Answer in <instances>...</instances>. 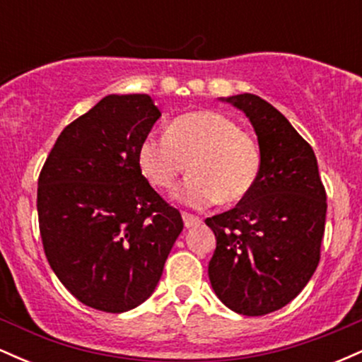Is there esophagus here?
I'll return each mask as SVG.
<instances>
[{
  "instance_id": "obj_1",
  "label": "esophagus",
  "mask_w": 362,
  "mask_h": 362,
  "mask_svg": "<svg viewBox=\"0 0 362 362\" xmlns=\"http://www.w3.org/2000/svg\"><path fill=\"white\" fill-rule=\"evenodd\" d=\"M182 219H184L185 228H192V226H197V224H201V218H197V216L189 214V213H182Z\"/></svg>"
}]
</instances>
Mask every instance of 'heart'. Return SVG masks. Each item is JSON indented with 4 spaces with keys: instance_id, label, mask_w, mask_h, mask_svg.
<instances>
[{
    "instance_id": "b5f03b06",
    "label": "heart",
    "mask_w": 362,
    "mask_h": 362,
    "mask_svg": "<svg viewBox=\"0 0 362 362\" xmlns=\"http://www.w3.org/2000/svg\"><path fill=\"white\" fill-rule=\"evenodd\" d=\"M138 160L143 175L160 190L173 189L189 163L190 177L177 199L195 209L243 201L260 173L255 139L216 110L182 114L168 124L167 134H148Z\"/></svg>"
}]
</instances>
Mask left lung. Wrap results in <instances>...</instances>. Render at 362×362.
<instances>
[{
	"mask_svg": "<svg viewBox=\"0 0 362 362\" xmlns=\"http://www.w3.org/2000/svg\"><path fill=\"white\" fill-rule=\"evenodd\" d=\"M221 100L250 119L260 173L236 207L206 219L216 236L209 281L228 308L262 317L293 301L317 271L327 194L313 149L276 107L252 93Z\"/></svg>",
	"mask_w": 362,
	"mask_h": 362,
	"instance_id": "1",
	"label": "left lung"
}]
</instances>
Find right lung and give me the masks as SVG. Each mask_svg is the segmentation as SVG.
<instances>
[{
    "label": "right lung",
    "instance_id": "right-lung-1",
    "mask_svg": "<svg viewBox=\"0 0 362 362\" xmlns=\"http://www.w3.org/2000/svg\"><path fill=\"white\" fill-rule=\"evenodd\" d=\"M160 115L149 95H109L62 129L40 170L45 257L90 308L124 313L146 301L184 228L139 167Z\"/></svg>",
    "mask_w": 362,
    "mask_h": 362
}]
</instances>
